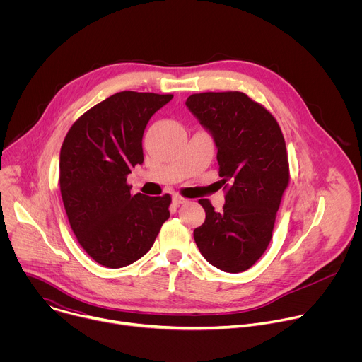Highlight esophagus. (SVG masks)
Returning <instances> with one entry per match:
<instances>
[{"label":"esophagus","instance_id":"34e87169","mask_svg":"<svg viewBox=\"0 0 362 362\" xmlns=\"http://www.w3.org/2000/svg\"><path fill=\"white\" fill-rule=\"evenodd\" d=\"M185 202H187V199H185V197H182V196H179V194H175L173 196V203L175 204H182V203H185Z\"/></svg>","mask_w":362,"mask_h":362}]
</instances>
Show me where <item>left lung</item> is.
Wrapping results in <instances>:
<instances>
[{
  "instance_id": "1",
  "label": "left lung",
  "mask_w": 362,
  "mask_h": 362,
  "mask_svg": "<svg viewBox=\"0 0 362 362\" xmlns=\"http://www.w3.org/2000/svg\"><path fill=\"white\" fill-rule=\"evenodd\" d=\"M186 107L214 137L221 182L229 186L222 212L199 199L206 219L193 238L211 265L239 274L271 242L289 182L285 139L275 117L240 91L192 94Z\"/></svg>"
}]
</instances>
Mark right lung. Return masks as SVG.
<instances>
[{
  "label": "right lung",
  "mask_w": 362,
  "mask_h": 362,
  "mask_svg": "<svg viewBox=\"0 0 362 362\" xmlns=\"http://www.w3.org/2000/svg\"><path fill=\"white\" fill-rule=\"evenodd\" d=\"M172 94L120 91L86 112L60 151V190L70 226L93 259L112 269L146 255L169 219V194H132L127 175L141 165V139Z\"/></svg>",
  "instance_id": "1"
}]
</instances>
